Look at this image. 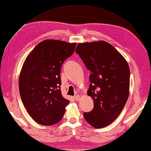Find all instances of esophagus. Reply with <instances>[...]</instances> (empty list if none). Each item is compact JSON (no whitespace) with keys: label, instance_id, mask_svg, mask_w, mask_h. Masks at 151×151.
<instances>
[{"label":"esophagus","instance_id":"obj_1","mask_svg":"<svg viewBox=\"0 0 151 151\" xmlns=\"http://www.w3.org/2000/svg\"><path fill=\"white\" fill-rule=\"evenodd\" d=\"M74 99H75V100H76V101H78V100H80V98H81V96H80V95H75L74 96Z\"/></svg>","mask_w":151,"mask_h":151}]
</instances>
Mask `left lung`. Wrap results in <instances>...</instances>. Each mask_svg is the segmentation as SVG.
Wrapping results in <instances>:
<instances>
[{
    "instance_id": "obj_1",
    "label": "left lung",
    "mask_w": 151,
    "mask_h": 151,
    "mask_svg": "<svg viewBox=\"0 0 151 151\" xmlns=\"http://www.w3.org/2000/svg\"><path fill=\"white\" fill-rule=\"evenodd\" d=\"M76 52L90 71L87 94L94 107L83 113L84 118L95 128H104L118 116L127 101L129 65L115 48L104 41L79 43Z\"/></svg>"
}]
</instances>
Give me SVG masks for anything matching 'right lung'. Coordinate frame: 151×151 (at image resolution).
Segmentation results:
<instances>
[{
  "instance_id": "add662e5",
  "label": "right lung",
  "mask_w": 151,
  "mask_h": 151,
  "mask_svg": "<svg viewBox=\"0 0 151 151\" xmlns=\"http://www.w3.org/2000/svg\"><path fill=\"white\" fill-rule=\"evenodd\" d=\"M76 46V43L46 40L35 46L23 63L19 77L22 101L29 116L41 125L61 121L70 102L61 94L60 74Z\"/></svg>"
}]
</instances>
